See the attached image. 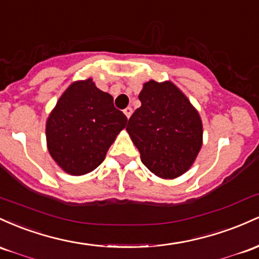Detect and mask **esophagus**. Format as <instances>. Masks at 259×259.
<instances>
[{"instance_id": "1", "label": "esophagus", "mask_w": 259, "mask_h": 259, "mask_svg": "<svg viewBox=\"0 0 259 259\" xmlns=\"http://www.w3.org/2000/svg\"><path fill=\"white\" fill-rule=\"evenodd\" d=\"M123 114L126 115V117H127V118H130V117H131V115H132V109H131V107H127V109H124Z\"/></svg>"}]
</instances>
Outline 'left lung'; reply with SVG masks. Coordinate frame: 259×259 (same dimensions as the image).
<instances>
[{
	"label": "left lung",
	"instance_id": "left-lung-1",
	"mask_svg": "<svg viewBox=\"0 0 259 259\" xmlns=\"http://www.w3.org/2000/svg\"><path fill=\"white\" fill-rule=\"evenodd\" d=\"M142 105L131 116L126 131L148 170L164 180L184 175L203 144L199 112L171 80L143 84Z\"/></svg>",
	"mask_w": 259,
	"mask_h": 259
}]
</instances>
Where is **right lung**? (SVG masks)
Instances as JSON below:
<instances>
[{
  "instance_id": "add662e5",
  "label": "right lung",
  "mask_w": 259,
  "mask_h": 259,
  "mask_svg": "<svg viewBox=\"0 0 259 259\" xmlns=\"http://www.w3.org/2000/svg\"><path fill=\"white\" fill-rule=\"evenodd\" d=\"M126 123L111 95L100 91L92 78L75 80L46 120L48 150L65 172L85 175L104 161Z\"/></svg>"
}]
</instances>
